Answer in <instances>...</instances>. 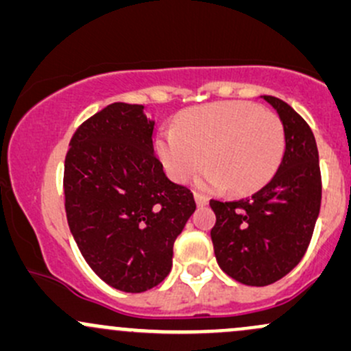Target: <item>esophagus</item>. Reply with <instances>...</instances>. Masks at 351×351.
<instances>
[{
    "label": "esophagus",
    "instance_id": "esophagus-1",
    "mask_svg": "<svg viewBox=\"0 0 351 351\" xmlns=\"http://www.w3.org/2000/svg\"><path fill=\"white\" fill-rule=\"evenodd\" d=\"M194 197H195V204H197L199 207L207 204V197L204 194H201V192H194Z\"/></svg>",
    "mask_w": 351,
    "mask_h": 351
}]
</instances>
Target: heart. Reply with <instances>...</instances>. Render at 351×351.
<instances>
[{
  "label": "heart",
  "instance_id": "heart-1",
  "mask_svg": "<svg viewBox=\"0 0 351 351\" xmlns=\"http://www.w3.org/2000/svg\"><path fill=\"white\" fill-rule=\"evenodd\" d=\"M157 156L176 182L202 169L204 189L247 194L263 187L280 167L285 129L271 112L243 101H217L184 112L174 130L160 132Z\"/></svg>",
  "mask_w": 351,
  "mask_h": 351
}]
</instances>
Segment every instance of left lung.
<instances>
[{"label": "left lung", "mask_w": 351, "mask_h": 351, "mask_svg": "<svg viewBox=\"0 0 351 351\" xmlns=\"http://www.w3.org/2000/svg\"><path fill=\"white\" fill-rule=\"evenodd\" d=\"M280 115L285 156L280 169L251 197L210 199V239L221 269L247 286L281 280L306 252L322 206V172L315 135L286 101L263 97Z\"/></svg>", "instance_id": "left-lung-1"}]
</instances>
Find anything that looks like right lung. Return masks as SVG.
Listing matches in <instances>:
<instances>
[{
  "label": "right lung",
  "instance_id": "1",
  "mask_svg": "<svg viewBox=\"0 0 351 351\" xmlns=\"http://www.w3.org/2000/svg\"><path fill=\"white\" fill-rule=\"evenodd\" d=\"M144 105L110 104L85 120L65 157V210L88 266L112 288L142 293L165 280L177 236L195 210L154 154Z\"/></svg>",
  "mask_w": 351,
  "mask_h": 351
}]
</instances>
